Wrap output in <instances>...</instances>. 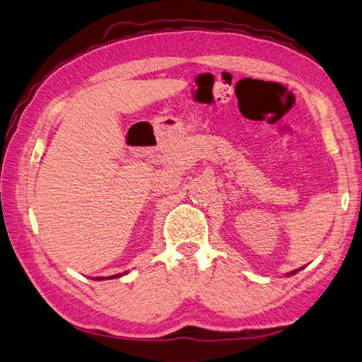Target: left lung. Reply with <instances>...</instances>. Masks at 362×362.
Masks as SVG:
<instances>
[{"label":"left lung","mask_w":362,"mask_h":362,"mask_svg":"<svg viewBox=\"0 0 362 362\" xmlns=\"http://www.w3.org/2000/svg\"><path fill=\"white\" fill-rule=\"evenodd\" d=\"M291 274H296V271H293V272H291Z\"/></svg>","instance_id":"1"}]
</instances>
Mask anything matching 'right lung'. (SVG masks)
<instances>
[{
  "label": "right lung",
  "mask_w": 362,
  "mask_h": 362,
  "mask_svg": "<svg viewBox=\"0 0 362 362\" xmlns=\"http://www.w3.org/2000/svg\"><path fill=\"white\" fill-rule=\"evenodd\" d=\"M121 274H117V276H110V277H107V279H113V277H119ZM102 279H104V277H98V281H102Z\"/></svg>",
  "instance_id": "add662e5"
}]
</instances>
